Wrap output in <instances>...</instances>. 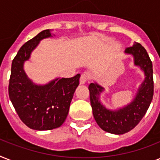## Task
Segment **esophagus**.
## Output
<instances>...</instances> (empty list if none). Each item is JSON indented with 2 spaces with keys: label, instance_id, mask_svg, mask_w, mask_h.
I'll list each match as a JSON object with an SVG mask.
<instances>
[{
  "label": "esophagus",
  "instance_id": "1",
  "mask_svg": "<svg viewBox=\"0 0 160 160\" xmlns=\"http://www.w3.org/2000/svg\"><path fill=\"white\" fill-rule=\"evenodd\" d=\"M88 80H89V75H88L87 74L84 73V74L81 75V76H80V85H84V84L86 83V81H87Z\"/></svg>",
  "mask_w": 160,
  "mask_h": 160
}]
</instances>
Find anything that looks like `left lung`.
I'll return each mask as SVG.
<instances>
[{
    "instance_id": "1",
    "label": "left lung",
    "mask_w": 160,
    "mask_h": 160,
    "mask_svg": "<svg viewBox=\"0 0 160 160\" xmlns=\"http://www.w3.org/2000/svg\"><path fill=\"white\" fill-rule=\"evenodd\" d=\"M124 52L134 56V65L141 68L145 75L144 81L129 105L115 111L107 109L99 100L104 88L96 83L89 85L90 104L95 121L103 130L115 134L127 133L139 124L149 109L154 95L153 65L146 50L139 43H134V46L127 47Z\"/></svg>"
}]
</instances>
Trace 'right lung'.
Listing matches in <instances>:
<instances>
[{"instance_id":"right-lung-1","label":"right lung","mask_w":160,"mask_h":160,"mask_svg":"<svg viewBox=\"0 0 160 160\" xmlns=\"http://www.w3.org/2000/svg\"><path fill=\"white\" fill-rule=\"evenodd\" d=\"M50 36V30L40 32L21 46L11 64L9 97L21 121L36 130L55 129L65 122L80 83V74L71 78H58L46 85H35L26 76L24 62L40 41Z\"/></svg>"}]
</instances>
